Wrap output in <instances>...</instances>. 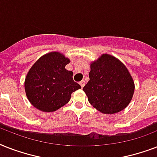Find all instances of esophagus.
<instances>
[{
  "label": "esophagus",
  "mask_w": 157,
  "mask_h": 157,
  "mask_svg": "<svg viewBox=\"0 0 157 157\" xmlns=\"http://www.w3.org/2000/svg\"><path fill=\"white\" fill-rule=\"evenodd\" d=\"M85 84H86V82H85V81L84 80H82L81 81H80V85H81V86L83 88L84 86H85Z\"/></svg>",
  "instance_id": "1"
}]
</instances>
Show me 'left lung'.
<instances>
[{
	"mask_svg": "<svg viewBox=\"0 0 157 157\" xmlns=\"http://www.w3.org/2000/svg\"><path fill=\"white\" fill-rule=\"evenodd\" d=\"M89 76L83 90L94 108L104 114H114L128 106L134 94V83L121 62L103 54L90 65Z\"/></svg>",
	"mask_w": 157,
	"mask_h": 157,
	"instance_id": "obj_1",
	"label": "left lung"
}]
</instances>
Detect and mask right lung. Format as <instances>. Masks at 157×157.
Instances as JSON below:
<instances>
[{
    "label": "right lung",
    "instance_id": "right-lung-1",
    "mask_svg": "<svg viewBox=\"0 0 157 157\" xmlns=\"http://www.w3.org/2000/svg\"><path fill=\"white\" fill-rule=\"evenodd\" d=\"M69 62L60 53L51 52L31 67L24 86L28 100L36 108L54 112L68 103L72 92L81 88L73 81L72 71L65 69Z\"/></svg>",
    "mask_w": 157,
    "mask_h": 157
}]
</instances>
